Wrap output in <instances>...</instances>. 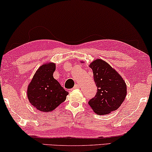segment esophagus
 Returning a JSON list of instances; mask_svg holds the SVG:
<instances>
[{"label":"esophagus","instance_id":"34e87169","mask_svg":"<svg viewBox=\"0 0 152 152\" xmlns=\"http://www.w3.org/2000/svg\"><path fill=\"white\" fill-rule=\"evenodd\" d=\"M77 88H80V85L79 84H75L73 87V89H77Z\"/></svg>","mask_w":152,"mask_h":152}]
</instances>
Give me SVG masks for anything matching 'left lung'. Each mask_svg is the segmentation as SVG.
<instances>
[{"label": "left lung", "instance_id": "1", "mask_svg": "<svg viewBox=\"0 0 152 152\" xmlns=\"http://www.w3.org/2000/svg\"><path fill=\"white\" fill-rule=\"evenodd\" d=\"M97 87L95 96L88 104L97 115H107L120 107L126 96L123 78L107 62L97 59L89 65Z\"/></svg>", "mask_w": 152, "mask_h": 152}]
</instances>
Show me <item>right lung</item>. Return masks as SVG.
<instances>
[{"instance_id": "obj_1", "label": "right lung", "mask_w": 152, "mask_h": 152, "mask_svg": "<svg viewBox=\"0 0 152 152\" xmlns=\"http://www.w3.org/2000/svg\"><path fill=\"white\" fill-rule=\"evenodd\" d=\"M56 65L49 62L41 66L28 86L29 102L37 110L50 112L66 100L68 92L53 77Z\"/></svg>"}]
</instances>
